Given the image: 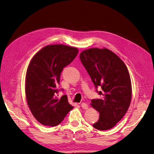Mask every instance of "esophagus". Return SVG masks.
<instances>
[{"instance_id":"obj_1","label":"esophagus","mask_w":154,"mask_h":154,"mask_svg":"<svg viewBox=\"0 0 154 154\" xmlns=\"http://www.w3.org/2000/svg\"><path fill=\"white\" fill-rule=\"evenodd\" d=\"M81 106L82 107V108H83V109H87L88 107V105H87V103H82L81 104Z\"/></svg>"}]
</instances>
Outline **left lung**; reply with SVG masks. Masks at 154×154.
Masks as SVG:
<instances>
[{"label":"left lung","instance_id":"8db88e82","mask_svg":"<svg viewBox=\"0 0 154 154\" xmlns=\"http://www.w3.org/2000/svg\"><path fill=\"white\" fill-rule=\"evenodd\" d=\"M80 58L101 99H93L91 106L100 113L93 127L100 130L114 127L123 118L132 99V84L126 65L108 49L83 51ZM100 87L101 91H97Z\"/></svg>","mask_w":154,"mask_h":154}]
</instances>
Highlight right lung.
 Returning <instances> with one entry per match:
<instances>
[{
  "instance_id": "right-lung-1",
  "label": "right lung",
  "mask_w": 154,
  "mask_h": 154,
  "mask_svg": "<svg viewBox=\"0 0 154 154\" xmlns=\"http://www.w3.org/2000/svg\"><path fill=\"white\" fill-rule=\"evenodd\" d=\"M78 53L76 48L49 45L31 59L26 72V95L32 114L41 124L57 126L73 109L66 95L58 97L60 89L57 87L63 69L73 61Z\"/></svg>"
}]
</instances>
